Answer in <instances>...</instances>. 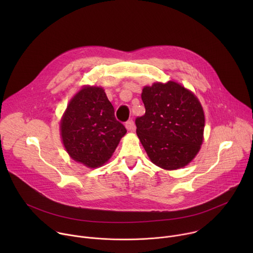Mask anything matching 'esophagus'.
I'll list each match as a JSON object with an SVG mask.
<instances>
[{
    "label": "esophagus",
    "instance_id": "esophagus-1",
    "mask_svg": "<svg viewBox=\"0 0 253 253\" xmlns=\"http://www.w3.org/2000/svg\"><path fill=\"white\" fill-rule=\"evenodd\" d=\"M125 126H126V128H127L129 131H134V130H135V124H134V121H133V120H128V121L125 123Z\"/></svg>",
    "mask_w": 253,
    "mask_h": 253
}]
</instances>
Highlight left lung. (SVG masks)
Masks as SVG:
<instances>
[{
    "label": "left lung",
    "instance_id": "left-lung-1",
    "mask_svg": "<svg viewBox=\"0 0 253 253\" xmlns=\"http://www.w3.org/2000/svg\"><path fill=\"white\" fill-rule=\"evenodd\" d=\"M145 114L135 120L136 132L151 161L173 170L187 165L203 140L204 113L193 93L169 81L144 87Z\"/></svg>",
    "mask_w": 253,
    "mask_h": 253
}]
</instances>
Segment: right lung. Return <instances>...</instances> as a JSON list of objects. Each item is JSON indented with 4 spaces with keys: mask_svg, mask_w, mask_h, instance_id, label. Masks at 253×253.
Wrapping results in <instances>:
<instances>
[{
    "mask_svg": "<svg viewBox=\"0 0 253 253\" xmlns=\"http://www.w3.org/2000/svg\"><path fill=\"white\" fill-rule=\"evenodd\" d=\"M126 132L100 87H85L79 91L69 103L61 122L67 152L77 162L91 168L108 161Z\"/></svg>",
    "mask_w": 253,
    "mask_h": 253,
    "instance_id": "right-lung-1",
    "label": "right lung"
}]
</instances>
